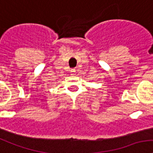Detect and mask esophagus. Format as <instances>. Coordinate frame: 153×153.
<instances>
[{
	"instance_id": "1",
	"label": "esophagus",
	"mask_w": 153,
	"mask_h": 153,
	"mask_svg": "<svg viewBox=\"0 0 153 153\" xmlns=\"http://www.w3.org/2000/svg\"><path fill=\"white\" fill-rule=\"evenodd\" d=\"M70 72H71V74H72V75H74V74H75V72H76V71H75V69H71Z\"/></svg>"
}]
</instances>
